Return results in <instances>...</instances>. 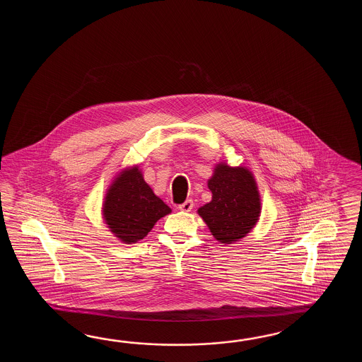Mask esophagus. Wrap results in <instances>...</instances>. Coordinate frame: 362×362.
Here are the masks:
<instances>
[{"instance_id":"obj_1","label":"esophagus","mask_w":362,"mask_h":362,"mask_svg":"<svg viewBox=\"0 0 362 362\" xmlns=\"http://www.w3.org/2000/svg\"><path fill=\"white\" fill-rule=\"evenodd\" d=\"M192 207H194V202L192 199H187L182 204H180L178 206V209L180 211H184V212H190L192 211Z\"/></svg>"}]
</instances>
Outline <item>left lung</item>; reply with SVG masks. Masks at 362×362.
I'll use <instances>...</instances> for the list:
<instances>
[{
    "label": "left lung",
    "instance_id": "1",
    "mask_svg": "<svg viewBox=\"0 0 362 362\" xmlns=\"http://www.w3.org/2000/svg\"><path fill=\"white\" fill-rule=\"evenodd\" d=\"M212 200L198 209L212 235L223 245L246 237L262 212L260 194L252 172L218 163L208 180Z\"/></svg>",
    "mask_w": 362,
    "mask_h": 362
}]
</instances>
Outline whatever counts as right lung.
Wrapping results in <instances>:
<instances>
[{
  "label": "right lung",
  "mask_w": 362,
  "mask_h": 362,
  "mask_svg": "<svg viewBox=\"0 0 362 362\" xmlns=\"http://www.w3.org/2000/svg\"><path fill=\"white\" fill-rule=\"evenodd\" d=\"M170 212L145 182L139 167L127 168L116 176L102 208L110 231L127 245L145 238L155 223Z\"/></svg>",
  "instance_id": "1"
}]
</instances>
